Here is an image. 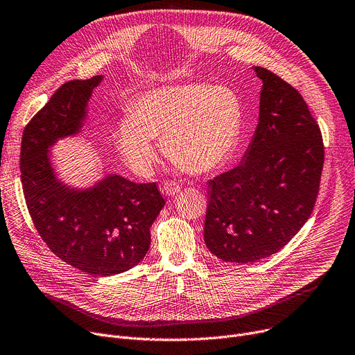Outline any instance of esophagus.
<instances>
[{"mask_svg": "<svg viewBox=\"0 0 355 355\" xmlns=\"http://www.w3.org/2000/svg\"><path fill=\"white\" fill-rule=\"evenodd\" d=\"M181 188H182V185L175 181H165L162 185V193L167 196H175L181 191Z\"/></svg>", "mask_w": 355, "mask_h": 355, "instance_id": "esophagus-1", "label": "esophagus"}]
</instances>
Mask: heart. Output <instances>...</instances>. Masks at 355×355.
<instances>
[{"label": "heart", "mask_w": 355, "mask_h": 355, "mask_svg": "<svg viewBox=\"0 0 355 355\" xmlns=\"http://www.w3.org/2000/svg\"><path fill=\"white\" fill-rule=\"evenodd\" d=\"M244 121V104L225 85L185 83L148 89L132 114L116 124L114 139L128 167L148 174L157 157L155 139L164 153L191 174H207L228 159L237 147Z\"/></svg>", "instance_id": "b5f03b06"}]
</instances>
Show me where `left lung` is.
<instances>
[{
	"mask_svg": "<svg viewBox=\"0 0 355 355\" xmlns=\"http://www.w3.org/2000/svg\"><path fill=\"white\" fill-rule=\"evenodd\" d=\"M261 80L258 124L239 164L208 181L207 248L247 264L287 245L310 218L324 164L318 124L301 94L270 69Z\"/></svg>",
	"mask_w": 355,
	"mask_h": 355,
	"instance_id": "left-lung-1",
	"label": "left lung"
}]
</instances>
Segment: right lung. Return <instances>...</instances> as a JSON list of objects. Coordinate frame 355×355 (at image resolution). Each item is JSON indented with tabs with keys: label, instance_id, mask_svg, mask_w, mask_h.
<instances>
[{
	"label": "right lung",
	"instance_id": "obj_1",
	"mask_svg": "<svg viewBox=\"0 0 355 355\" xmlns=\"http://www.w3.org/2000/svg\"><path fill=\"white\" fill-rule=\"evenodd\" d=\"M103 76L62 84L28 123L21 139V182L30 216L44 243L62 261L91 275L131 270L150 248V227L165 201L155 182L137 184L105 174L91 185L67 184L51 150L78 137L88 103Z\"/></svg>",
	"mask_w": 355,
	"mask_h": 355
}]
</instances>
